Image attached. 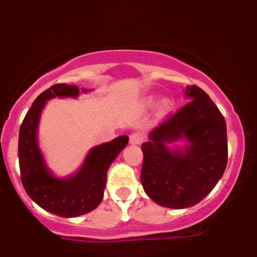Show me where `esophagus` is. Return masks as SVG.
<instances>
[{
	"instance_id": "1",
	"label": "esophagus",
	"mask_w": 257,
	"mask_h": 257,
	"mask_svg": "<svg viewBox=\"0 0 257 257\" xmlns=\"http://www.w3.org/2000/svg\"><path fill=\"white\" fill-rule=\"evenodd\" d=\"M144 140V137L141 133H132L131 137H129V141H131V144H135V145H138V144H141Z\"/></svg>"
}]
</instances>
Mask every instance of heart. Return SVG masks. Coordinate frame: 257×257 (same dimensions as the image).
<instances>
[{
  "instance_id": "heart-1",
  "label": "heart",
  "mask_w": 257,
  "mask_h": 257,
  "mask_svg": "<svg viewBox=\"0 0 257 257\" xmlns=\"http://www.w3.org/2000/svg\"><path fill=\"white\" fill-rule=\"evenodd\" d=\"M167 105H168V102H167Z\"/></svg>"
}]
</instances>
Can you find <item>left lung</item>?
<instances>
[{"label": "left lung", "mask_w": 257, "mask_h": 257, "mask_svg": "<svg viewBox=\"0 0 257 257\" xmlns=\"http://www.w3.org/2000/svg\"><path fill=\"white\" fill-rule=\"evenodd\" d=\"M192 98L169 114L144 143L141 184L147 196L162 206L184 209L196 205L211 192L227 166V128L217 106L197 85H187ZM184 136L185 152L170 153L164 145Z\"/></svg>", "instance_id": "8db88e82"}]
</instances>
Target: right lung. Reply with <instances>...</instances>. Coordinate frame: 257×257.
I'll return each mask as SVG.
<instances>
[{"instance_id":"right-lung-1","label":"right lung","mask_w":257,"mask_h":257,"mask_svg":"<svg viewBox=\"0 0 257 257\" xmlns=\"http://www.w3.org/2000/svg\"><path fill=\"white\" fill-rule=\"evenodd\" d=\"M75 84L52 85L32 102L19 129V168L26 193L44 210L61 217H75L94 210L100 204L106 175L112 162L128 144L126 135L94 147L81 170L67 179H57L47 170L37 146V125L46 100L55 96H77ZM85 91V89H82Z\"/></svg>"}]
</instances>
